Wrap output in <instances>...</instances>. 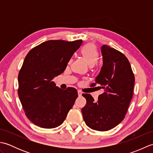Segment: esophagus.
<instances>
[{
	"label": "esophagus",
	"mask_w": 153,
	"mask_h": 153,
	"mask_svg": "<svg viewBox=\"0 0 153 153\" xmlns=\"http://www.w3.org/2000/svg\"><path fill=\"white\" fill-rule=\"evenodd\" d=\"M77 94H78V96L79 97H81V96L82 95V92L81 91L78 90V91H77Z\"/></svg>",
	"instance_id": "1"
}]
</instances>
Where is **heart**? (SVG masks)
I'll list each match as a JSON object with an SVG mask.
<instances>
[{"mask_svg":"<svg viewBox=\"0 0 153 153\" xmlns=\"http://www.w3.org/2000/svg\"><path fill=\"white\" fill-rule=\"evenodd\" d=\"M82 54L89 66H93L98 59V52L93 44H87L82 50Z\"/></svg>","mask_w":153,"mask_h":153,"instance_id":"1","label":"heart"}]
</instances>
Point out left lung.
<instances>
[{"label": "left lung", "mask_w": 153, "mask_h": 153, "mask_svg": "<svg viewBox=\"0 0 153 153\" xmlns=\"http://www.w3.org/2000/svg\"><path fill=\"white\" fill-rule=\"evenodd\" d=\"M102 66L91 86L102 89L95 102L90 94L82 109L86 125L97 131H108L124 119L134 93L135 77L130 63L121 52L104 45L101 47Z\"/></svg>", "instance_id": "left-lung-1"}]
</instances>
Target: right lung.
Segmentation results:
<instances>
[{
    "mask_svg": "<svg viewBox=\"0 0 153 153\" xmlns=\"http://www.w3.org/2000/svg\"><path fill=\"white\" fill-rule=\"evenodd\" d=\"M82 40H50L25 56L18 74V96L25 115L35 125L54 128L61 125L77 98V90H62L53 79L64 72Z\"/></svg>",
    "mask_w": 153,
    "mask_h": 153,
    "instance_id": "add662e5",
    "label": "right lung"
}]
</instances>
